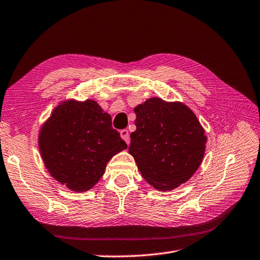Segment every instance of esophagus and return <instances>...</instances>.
I'll list each match as a JSON object with an SVG mask.
<instances>
[{
    "mask_svg": "<svg viewBox=\"0 0 260 260\" xmlns=\"http://www.w3.org/2000/svg\"><path fill=\"white\" fill-rule=\"evenodd\" d=\"M120 137L125 141V142H130V137H129V131L127 129H123L120 131Z\"/></svg>",
    "mask_w": 260,
    "mask_h": 260,
    "instance_id": "1",
    "label": "esophagus"
}]
</instances>
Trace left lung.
I'll return each instance as SVG.
<instances>
[{
	"instance_id": "8db88e82",
	"label": "left lung",
	"mask_w": 260,
	"mask_h": 260,
	"mask_svg": "<svg viewBox=\"0 0 260 260\" xmlns=\"http://www.w3.org/2000/svg\"><path fill=\"white\" fill-rule=\"evenodd\" d=\"M137 130L129 153L148 184L171 191L201 166L207 137L200 120L182 102L151 98L135 107Z\"/></svg>"
}]
</instances>
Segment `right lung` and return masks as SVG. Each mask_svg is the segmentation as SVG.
Returning a JSON list of instances; mask_svg holds the SVG:
<instances>
[{
	"mask_svg": "<svg viewBox=\"0 0 260 260\" xmlns=\"http://www.w3.org/2000/svg\"><path fill=\"white\" fill-rule=\"evenodd\" d=\"M127 148L112 117L93 100H65L39 132V149L50 175L75 192H85L104 175L112 157Z\"/></svg>",
	"mask_w": 260,
	"mask_h": 260,
	"instance_id": "obj_1",
	"label": "right lung"
}]
</instances>
